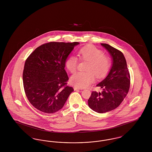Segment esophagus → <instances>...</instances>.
Wrapping results in <instances>:
<instances>
[{
	"label": "esophagus",
	"instance_id": "obj_1",
	"mask_svg": "<svg viewBox=\"0 0 152 152\" xmlns=\"http://www.w3.org/2000/svg\"><path fill=\"white\" fill-rule=\"evenodd\" d=\"M80 89L79 88H77V87H74V90L75 91H77V90H80Z\"/></svg>",
	"mask_w": 152,
	"mask_h": 152
}]
</instances>
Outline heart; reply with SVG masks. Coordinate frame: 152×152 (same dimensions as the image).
<instances>
[{"label": "heart", "mask_w": 152, "mask_h": 152, "mask_svg": "<svg viewBox=\"0 0 152 152\" xmlns=\"http://www.w3.org/2000/svg\"><path fill=\"white\" fill-rule=\"evenodd\" d=\"M78 56L82 61H88L86 69L87 72H80L74 75L71 79L73 85L85 88L90 86L95 79V75L101 77L108 72L111 66L108 56L103 54L101 50L93 45H88L82 47ZM79 63L78 58L73 55L69 56L65 61V66L72 73L76 72Z\"/></svg>", "instance_id": "heart-1"}]
</instances>
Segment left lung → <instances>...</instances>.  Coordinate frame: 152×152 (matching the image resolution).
I'll return each instance as SVG.
<instances>
[{"instance_id": "8db88e82", "label": "left lung", "mask_w": 152, "mask_h": 152, "mask_svg": "<svg viewBox=\"0 0 152 152\" xmlns=\"http://www.w3.org/2000/svg\"><path fill=\"white\" fill-rule=\"evenodd\" d=\"M101 45L108 51L113 64L108 76L97 85L102 92L93 91L88 100L89 107L103 113L117 108L128 94L130 88V74L123 53L108 44Z\"/></svg>"}]
</instances>
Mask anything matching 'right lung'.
Returning a JSON list of instances; mask_svg holds the SVG:
<instances>
[{
	"label": "right lung",
	"mask_w": 152,
	"mask_h": 152,
	"mask_svg": "<svg viewBox=\"0 0 152 152\" xmlns=\"http://www.w3.org/2000/svg\"><path fill=\"white\" fill-rule=\"evenodd\" d=\"M78 42H52L36 48L26 60L23 72L26 95L33 107L45 113L62 108L73 90L65 61Z\"/></svg>",
	"instance_id": "right-lung-1"
}]
</instances>
